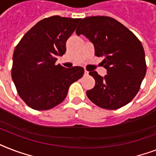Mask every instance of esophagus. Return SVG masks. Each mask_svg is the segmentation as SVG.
<instances>
[{
	"instance_id": "1",
	"label": "esophagus",
	"mask_w": 156,
	"mask_h": 156,
	"mask_svg": "<svg viewBox=\"0 0 156 156\" xmlns=\"http://www.w3.org/2000/svg\"><path fill=\"white\" fill-rule=\"evenodd\" d=\"M84 75H85V76L89 75V72H88L87 70H85V72H84Z\"/></svg>"
}]
</instances>
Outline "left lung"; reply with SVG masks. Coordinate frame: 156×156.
<instances>
[{
  "instance_id": "left-lung-1",
  "label": "left lung",
  "mask_w": 156,
  "mask_h": 156,
  "mask_svg": "<svg viewBox=\"0 0 156 156\" xmlns=\"http://www.w3.org/2000/svg\"><path fill=\"white\" fill-rule=\"evenodd\" d=\"M77 35H85L95 46V55L103 57L107 69L102 78L90 72L95 85L87 91L89 100L100 108L115 110L130 102L140 89L147 72L143 44L131 30L116 19L92 16L82 19Z\"/></svg>"
}]
</instances>
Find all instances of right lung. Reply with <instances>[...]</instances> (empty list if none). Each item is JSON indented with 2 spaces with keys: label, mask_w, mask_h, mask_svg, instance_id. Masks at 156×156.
<instances>
[{
  "label": "right lung",
  "mask_w": 156,
  "mask_h": 156,
  "mask_svg": "<svg viewBox=\"0 0 156 156\" xmlns=\"http://www.w3.org/2000/svg\"><path fill=\"white\" fill-rule=\"evenodd\" d=\"M81 18L52 16L23 35L13 55L12 78L21 99L35 110H48L66 99L69 86L84 69L56 65L66 53V44Z\"/></svg>",
  "instance_id": "1"
}]
</instances>
